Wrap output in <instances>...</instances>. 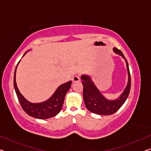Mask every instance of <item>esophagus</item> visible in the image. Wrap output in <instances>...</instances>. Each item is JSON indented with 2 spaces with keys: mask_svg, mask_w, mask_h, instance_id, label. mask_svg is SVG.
<instances>
[{
  "mask_svg": "<svg viewBox=\"0 0 151 151\" xmlns=\"http://www.w3.org/2000/svg\"><path fill=\"white\" fill-rule=\"evenodd\" d=\"M72 81H73V83H76V82H79V81H81L80 76H78V75L74 76L73 77V78H72Z\"/></svg>",
  "mask_w": 151,
  "mask_h": 151,
  "instance_id": "34e87169",
  "label": "esophagus"
}]
</instances>
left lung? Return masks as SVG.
Here are the masks:
<instances>
[{
    "label": "left lung",
    "instance_id": "left-lung-1",
    "mask_svg": "<svg viewBox=\"0 0 151 151\" xmlns=\"http://www.w3.org/2000/svg\"><path fill=\"white\" fill-rule=\"evenodd\" d=\"M113 51L116 54L121 55L124 59L127 64L129 76V80L126 88L118 99L112 101L108 100L96 87L90 76L88 75H83L81 76V79L83 80L82 84L83 85V99L85 106L89 111L100 115H110L118 111L126 101L131 90V79L129 64L121 50L116 48H114Z\"/></svg>",
    "mask_w": 151,
    "mask_h": 151
}]
</instances>
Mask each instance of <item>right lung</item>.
I'll list each match as a JSON object with an SVG mask.
<instances>
[{
  "instance_id": "obj_1",
  "label": "right lung",
  "mask_w": 151,
  "mask_h": 151,
  "mask_svg": "<svg viewBox=\"0 0 151 151\" xmlns=\"http://www.w3.org/2000/svg\"><path fill=\"white\" fill-rule=\"evenodd\" d=\"M27 52L22 56L24 57ZM20 62V61H19ZM18 63L14 74V87L19 99V101L24 112L35 118L39 119H49L57 115L62 109L64 100L66 93L70 88L72 81H70L65 84L60 85L56 90L55 93L47 101L40 103H32L25 99L24 97L20 93L16 83V70Z\"/></svg>"
}]
</instances>
